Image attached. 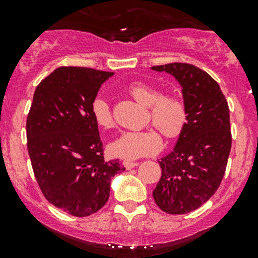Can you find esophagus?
I'll use <instances>...</instances> for the list:
<instances>
[{
	"mask_svg": "<svg viewBox=\"0 0 258 258\" xmlns=\"http://www.w3.org/2000/svg\"><path fill=\"white\" fill-rule=\"evenodd\" d=\"M123 166L127 168V170H131V168L137 167V166H139V162H132V161H123Z\"/></svg>",
	"mask_w": 258,
	"mask_h": 258,
	"instance_id": "34e87169",
	"label": "esophagus"
}]
</instances>
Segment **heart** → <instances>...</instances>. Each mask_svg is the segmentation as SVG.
<instances>
[{
  "mask_svg": "<svg viewBox=\"0 0 258 258\" xmlns=\"http://www.w3.org/2000/svg\"><path fill=\"white\" fill-rule=\"evenodd\" d=\"M130 95L150 108V121L168 140L178 139L188 123V106L178 93H163L158 87L145 82H134L127 87ZM91 114L100 128L108 131L116 126L110 103L103 97H96L91 103ZM162 147V139L155 130L128 131L110 145V152L124 160L151 156Z\"/></svg>",
  "mask_w": 258,
  "mask_h": 258,
  "instance_id": "b5f03b06",
  "label": "heart"
}]
</instances>
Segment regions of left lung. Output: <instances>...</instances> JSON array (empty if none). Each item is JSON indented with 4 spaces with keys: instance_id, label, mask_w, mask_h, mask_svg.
I'll return each mask as SVG.
<instances>
[{
    "instance_id": "8db88e82",
    "label": "left lung",
    "mask_w": 258,
    "mask_h": 258,
    "mask_svg": "<svg viewBox=\"0 0 258 258\" xmlns=\"http://www.w3.org/2000/svg\"><path fill=\"white\" fill-rule=\"evenodd\" d=\"M152 70L175 76L188 106V123L177 145L158 161L162 175L152 194L163 212L183 215L201 207L220 187L232 145L230 108L204 70L182 62Z\"/></svg>"
}]
</instances>
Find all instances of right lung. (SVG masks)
<instances>
[{
  "label": "right lung",
  "instance_id": "right-lung-1",
  "mask_svg": "<svg viewBox=\"0 0 258 258\" xmlns=\"http://www.w3.org/2000/svg\"><path fill=\"white\" fill-rule=\"evenodd\" d=\"M113 72L62 66L36 87L26 122L36 181L49 204L76 217L102 209L111 178L124 171L105 161L91 103Z\"/></svg>",
  "mask_w": 258,
  "mask_h": 258
}]
</instances>
